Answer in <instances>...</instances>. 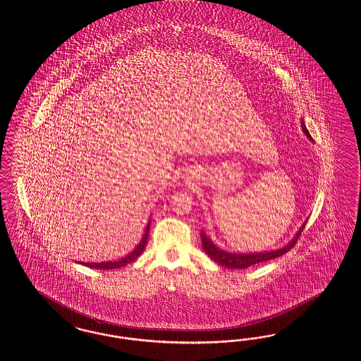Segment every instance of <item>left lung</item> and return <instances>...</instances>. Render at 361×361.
<instances>
[{
  "mask_svg": "<svg viewBox=\"0 0 361 361\" xmlns=\"http://www.w3.org/2000/svg\"><path fill=\"white\" fill-rule=\"evenodd\" d=\"M302 130L306 133L307 137L310 142H314V139L311 137L310 132L307 130L306 124L305 121L302 119ZM307 219L302 224V226L299 228V230L296 231L295 235L290 240L288 243H286L282 247L279 249H275V250H269V252H228L225 249H221L219 246H217L213 240L209 238L207 235V233L202 230L201 231V240H202V249L204 252L208 254V257H210L214 262L219 263L221 266L224 267H228V269H247L255 263L264 262V261H270L274 259L276 257H281L286 252H288L294 245H295L296 240L299 238L302 230L305 229L306 226Z\"/></svg>",
  "mask_w": 361,
  "mask_h": 361,
  "instance_id": "1",
  "label": "left lung"
}]
</instances>
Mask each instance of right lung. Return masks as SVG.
I'll use <instances>...</instances> for the list:
<instances>
[{
  "label": "right lung",
  "instance_id": "add662e5",
  "mask_svg": "<svg viewBox=\"0 0 361 361\" xmlns=\"http://www.w3.org/2000/svg\"><path fill=\"white\" fill-rule=\"evenodd\" d=\"M149 225L151 222L148 221L145 230H144V234H142V240L137 243V246L132 250L131 252H128L126 257H121V259L118 261H106V262H82L80 264H85L90 269H95V270H112V269H121L123 266L131 263L132 261H135L145 249L147 246V242H148V231H149ZM77 262V261H75Z\"/></svg>",
  "mask_w": 361,
  "mask_h": 361
}]
</instances>
